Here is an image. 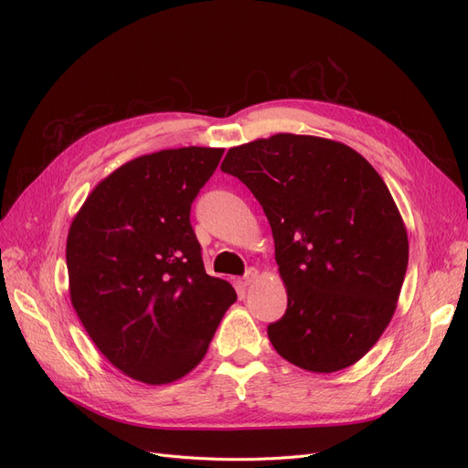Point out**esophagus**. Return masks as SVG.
Wrapping results in <instances>:
<instances>
[{
  "label": "esophagus",
  "mask_w": 468,
  "mask_h": 468,
  "mask_svg": "<svg viewBox=\"0 0 468 468\" xmlns=\"http://www.w3.org/2000/svg\"><path fill=\"white\" fill-rule=\"evenodd\" d=\"M260 277V273H258V269H253V267H250L248 269V273L244 275V279L239 281L242 282V287H250V285H253V281H256Z\"/></svg>",
  "instance_id": "1"
}]
</instances>
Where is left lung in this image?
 <instances>
[{
  "mask_svg": "<svg viewBox=\"0 0 468 468\" xmlns=\"http://www.w3.org/2000/svg\"><path fill=\"white\" fill-rule=\"evenodd\" d=\"M263 207L287 313L267 328L282 359L310 373L357 363L390 324L408 232L385 181L330 138L279 133L234 146L220 165Z\"/></svg>",
  "mask_w": 468,
  "mask_h": 468,
  "instance_id": "left-lung-1",
  "label": "left lung"
}]
</instances>
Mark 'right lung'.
Returning <instances> with one entry per match:
<instances>
[{
  "instance_id": "1",
  "label": "right lung",
  "mask_w": 468,
  "mask_h": 468,
  "mask_svg": "<svg viewBox=\"0 0 468 468\" xmlns=\"http://www.w3.org/2000/svg\"><path fill=\"white\" fill-rule=\"evenodd\" d=\"M222 154L138 155L99 181L69 224V301L105 359L144 385L191 373L236 301L229 281L207 275L189 222Z\"/></svg>"
}]
</instances>
